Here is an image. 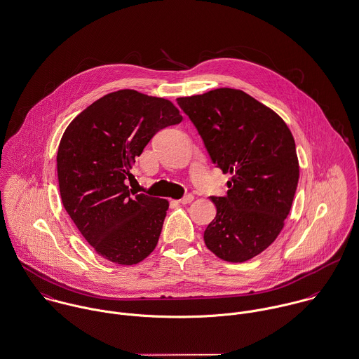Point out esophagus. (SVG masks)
<instances>
[{
    "instance_id": "esophagus-1",
    "label": "esophagus",
    "mask_w": 359,
    "mask_h": 359,
    "mask_svg": "<svg viewBox=\"0 0 359 359\" xmlns=\"http://www.w3.org/2000/svg\"><path fill=\"white\" fill-rule=\"evenodd\" d=\"M193 200H194V196H193V194H186L184 197H182V198L179 200V203H180V204H190Z\"/></svg>"
}]
</instances>
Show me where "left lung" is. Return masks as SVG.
I'll return each instance as SVG.
<instances>
[{
	"mask_svg": "<svg viewBox=\"0 0 359 359\" xmlns=\"http://www.w3.org/2000/svg\"><path fill=\"white\" fill-rule=\"evenodd\" d=\"M176 101L216 168L231 175L227 194L211 197L216 216L205 245L223 261H248L276 240L290 212L299 177L292 135L276 112L241 90Z\"/></svg>",
	"mask_w": 359,
	"mask_h": 359,
	"instance_id": "8db88e82",
	"label": "left lung"
}]
</instances>
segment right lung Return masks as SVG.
Here are the masks:
<instances>
[{
    "instance_id": "obj_1",
    "label": "right lung",
    "mask_w": 359,
    "mask_h": 359,
    "mask_svg": "<svg viewBox=\"0 0 359 359\" xmlns=\"http://www.w3.org/2000/svg\"><path fill=\"white\" fill-rule=\"evenodd\" d=\"M182 119L165 98L119 90L93 102L67 128L57 155L62 204L105 259L135 265L156 247L169 203L136 194L125 182L154 135Z\"/></svg>"
}]
</instances>
